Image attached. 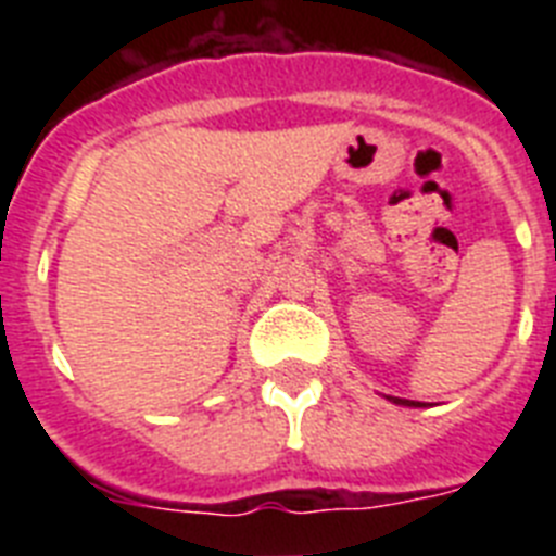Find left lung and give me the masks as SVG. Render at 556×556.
Masks as SVG:
<instances>
[{
  "label": "left lung",
  "mask_w": 556,
  "mask_h": 556,
  "mask_svg": "<svg viewBox=\"0 0 556 556\" xmlns=\"http://www.w3.org/2000/svg\"><path fill=\"white\" fill-rule=\"evenodd\" d=\"M392 404H401V406H420V401H406V397H390Z\"/></svg>",
  "instance_id": "obj_1"
}]
</instances>
